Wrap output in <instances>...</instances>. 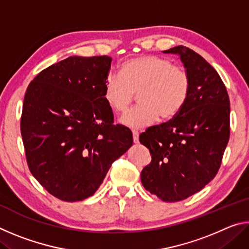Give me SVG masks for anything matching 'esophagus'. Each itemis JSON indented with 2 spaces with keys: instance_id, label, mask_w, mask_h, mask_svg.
Segmentation results:
<instances>
[{
  "instance_id": "obj_1",
  "label": "esophagus",
  "mask_w": 249,
  "mask_h": 249,
  "mask_svg": "<svg viewBox=\"0 0 249 249\" xmlns=\"http://www.w3.org/2000/svg\"><path fill=\"white\" fill-rule=\"evenodd\" d=\"M133 141H134V142L135 144H137L138 142H140V133L138 132H133Z\"/></svg>"
}]
</instances>
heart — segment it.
<instances>
[{"label":"heart","instance_id":"b5f03b06","mask_svg":"<svg viewBox=\"0 0 249 249\" xmlns=\"http://www.w3.org/2000/svg\"><path fill=\"white\" fill-rule=\"evenodd\" d=\"M191 80L187 70L169 59L144 54L124 61L121 73L105 78L104 99L113 111L124 113L138 95L137 107L121 119L132 129H142L159 120L170 121L179 114L190 94Z\"/></svg>","mask_w":249,"mask_h":249}]
</instances>
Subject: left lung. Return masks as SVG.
Segmentation results:
<instances>
[{
  "label": "left lung",
  "instance_id": "obj_1",
  "mask_svg": "<svg viewBox=\"0 0 249 249\" xmlns=\"http://www.w3.org/2000/svg\"><path fill=\"white\" fill-rule=\"evenodd\" d=\"M162 53L180 57L191 89L175 119L141 134L151 155L141 179L160 200L177 202L199 192L217 174L230 138L231 108L224 83L203 57L184 46Z\"/></svg>",
  "mask_w": 249,
  "mask_h": 249
}]
</instances>
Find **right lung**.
Instances as JSON below:
<instances>
[{"instance_id": "obj_1", "label": "right lung", "mask_w": 249, "mask_h": 249, "mask_svg": "<svg viewBox=\"0 0 249 249\" xmlns=\"http://www.w3.org/2000/svg\"><path fill=\"white\" fill-rule=\"evenodd\" d=\"M107 56H72L41 71L24 98L20 133L32 175L62 201L94 195L113 161L133 145L132 132L113 125L104 99Z\"/></svg>"}]
</instances>
